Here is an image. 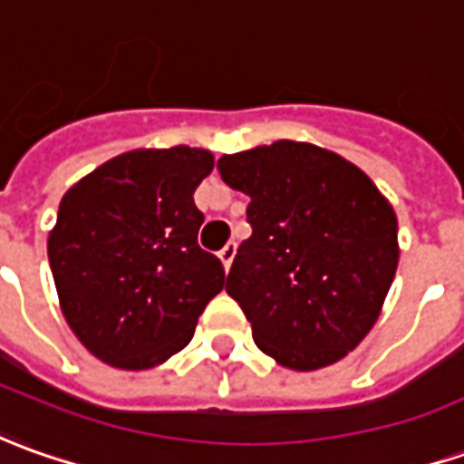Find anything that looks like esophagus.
Listing matches in <instances>:
<instances>
[{"mask_svg":"<svg viewBox=\"0 0 464 464\" xmlns=\"http://www.w3.org/2000/svg\"><path fill=\"white\" fill-rule=\"evenodd\" d=\"M233 256H236V244L223 246V248H220V251H218V258H220V261H223V269H226V272L231 269Z\"/></svg>","mask_w":464,"mask_h":464,"instance_id":"obj_1","label":"esophagus"}]
</instances>
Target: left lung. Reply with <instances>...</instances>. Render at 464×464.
<instances>
[{
  "mask_svg": "<svg viewBox=\"0 0 464 464\" xmlns=\"http://www.w3.org/2000/svg\"><path fill=\"white\" fill-rule=\"evenodd\" d=\"M220 179L251 198V238L226 292L276 363L314 371L351 353L378 320L399 264L396 213L335 152L274 141L223 154Z\"/></svg>",
  "mask_w": 464,
  "mask_h": 464,
  "instance_id": "obj_1",
  "label": "left lung"
}]
</instances>
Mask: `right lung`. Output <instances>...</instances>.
Listing matches in <instances>:
<instances>
[{
  "mask_svg": "<svg viewBox=\"0 0 464 464\" xmlns=\"http://www.w3.org/2000/svg\"><path fill=\"white\" fill-rule=\"evenodd\" d=\"M206 150L119 154L63 195L47 238L50 272L75 338L103 363L141 371L192 340L226 272L198 246L206 216L192 192Z\"/></svg>",
  "mask_w": 464,
  "mask_h": 464,
  "instance_id": "add662e5",
  "label": "right lung"
}]
</instances>
